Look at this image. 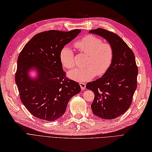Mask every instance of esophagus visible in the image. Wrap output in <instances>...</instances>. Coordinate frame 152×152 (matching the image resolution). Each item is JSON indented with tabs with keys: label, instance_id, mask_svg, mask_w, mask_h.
<instances>
[{
	"label": "esophagus",
	"instance_id": "1",
	"mask_svg": "<svg viewBox=\"0 0 152 152\" xmlns=\"http://www.w3.org/2000/svg\"><path fill=\"white\" fill-rule=\"evenodd\" d=\"M80 85L82 91L84 90L85 87H86V84H85V83H80Z\"/></svg>",
	"mask_w": 152,
	"mask_h": 152
}]
</instances>
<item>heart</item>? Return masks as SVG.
I'll use <instances>...</instances> for the list:
<instances>
[{
    "label": "heart",
    "instance_id": "b5f03b06",
    "mask_svg": "<svg viewBox=\"0 0 152 152\" xmlns=\"http://www.w3.org/2000/svg\"><path fill=\"white\" fill-rule=\"evenodd\" d=\"M75 45L80 52L88 56L84 69H75L67 74L70 78L79 82L92 79L96 75L102 76L110 67L113 60L114 50L108 43H103L99 37L89 34L76 42ZM62 65L67 69L75 67V54L68 46L60 52Z\"/></svg>",
    "mask_w": 152,
    "mask_h": 152
}]
</instances>
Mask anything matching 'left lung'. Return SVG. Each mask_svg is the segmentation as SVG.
<instances>
[{
  "instance_id": "8db88e82",
  "label": "left lung",
  "mask_w": 152,
  "mask_h": 152,
  "mask_svg": "<svg viewBox=\"0 0 152 152\" xmlns=\"http://www.w3.org/2000/svg\"><path fill=\"white\" fill-rule=\"evenodd\" d=\"M89 33L102 37L113 48V60L108 71L86 85L94 94L91 104L93 114L104 119H113L129 108L137 88L138 69L135 56L118 34L102 28Z\"/></svg>"
}]
</instances>
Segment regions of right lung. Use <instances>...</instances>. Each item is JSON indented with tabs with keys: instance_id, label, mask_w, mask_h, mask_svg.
Wrapping results in <instances>:
<instances>
[{
	"instance_id": "add662e5",
	"label": "right lung",
	"mask_w": 152,
	"mask_h": 152,
	"mask_svg": "<svg viewBox=\"0 0 152 152\" xmlns=\"http://www.w3.org/2000/svg\"><path fill=\"white\" fill-rule=\"evenodd\" d=\"M80 29L49 30L34 35L22 50L17 60L15 82L21 102L36 118L53 121L66 110L69 101L78 94V83L65 76L60 60L62 48L75 38ZM37 71L36 79L28 72Z\"/></svg>"
}]
</instances>
